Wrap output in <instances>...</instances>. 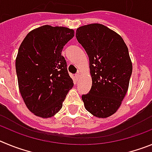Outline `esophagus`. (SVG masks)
<instances>
[{
    "mask_svg": "<svg viewBox=\"0 0 152 152\" xmlns=\"http://www.w3.org/2000/svg\"><path fill=\"white\" fill-rule=\"evenodd\" d=\"M79 77H80V73L75 74V78H76V80H78Z\"/></svg>",
    "mask_w": 152,
    "mask_h": 152,
    "instance_id": "1",
    "label": "esophagus"
}]
</instances>
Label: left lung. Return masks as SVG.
<instances>
[{
    "label": "left lung",
    "instance_id": "1",
    "mask_svg": "<svg viewBox=\"0 0 152 152\" xmlns=\"http://www.w3.org/2000/svg\"><path fill=\"white\" fill-rule=\"evenodd\" d=\"M76 38L90 61L92 86L82 95L88 112L99 118L116 113L128 91L132 64L121 36L102 24L79 27Z\"/></svg>",
    "mask_w": 152,
    "mask_h": 152
}]
</instances>
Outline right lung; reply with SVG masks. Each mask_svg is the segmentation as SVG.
I'll use <instances>...</instances> for the list:
<instances>
[{
    "instance_id": "add662e5",
    "label": "right lung",
    "mask_w": 152,
    "mask_h": 152,
    "mask_svg": "<svg viewBox=\"0 0 152 152\" xmlns=\"http://www.w3.org/2000/svg\"><path fill=\"white\" fill-rule=\"evenodd\" d=\"M74 35L73 29L45 25L28 33L19 48V89L26 107L36 116H54L74 86L61 56L63 47Z\"/></svg>"
}]
</instances>
